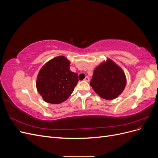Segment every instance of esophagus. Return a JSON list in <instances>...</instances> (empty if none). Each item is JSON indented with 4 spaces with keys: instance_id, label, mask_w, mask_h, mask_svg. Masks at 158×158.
<instances>
[{
    "instance_id": "esophagus-1",
    "label": "esophagus",
    "mask_w": 158,
    "mask_h": 158,
    "mask_svg": "<svg viewBox=\"0 0 158 158\" xmlns=\"http://www.w3.org/2000/svg\"><path fill=\"white\" fill-rule=\"evenodd\" d=\"M89 78L88 76H86V77L84 78V81H85V82H89Z\"/></svg>"
}]
</instances>
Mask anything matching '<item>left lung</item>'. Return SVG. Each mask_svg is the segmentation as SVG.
I'll return each mask as SVG.
<instances>
[{
	"mask_svg": "<svg viewBox=\"0 0 158 158\" xmlns=\"http://www.w3.org/2000/svg\"><path fill=\"white\" fill-rule=\"evenodd\" d=\"M126 84L125 73L111 59H107L95 69L90 82L94 92L107 100L114 99L121 95Z\"/></svg>",
	"mask_w": 158,
	"mask_h": 158,
	"instance_id": "8db88e82",
	"label": "left lung"
}]
</instances>
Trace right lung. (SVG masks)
Listing matches in <instances>:
<instances>
[{
  "instance_id": "right-lung-1",
  "label": "right lung",
  "mask_w": 158,
  "mask_h": 158,
  "mask_svg": "<svg viewBox=\"0 0 158 158\" xmlns=\"http://www.w3.org/2000/svg\"><path fill=\"white\" fill-rule=\"evenodd\" d=\"M70 60L64 56L51 59L37 74L36 88L45 102L59 104L66 101L78 82V74L70 70Z\"/></svg>"
}]
</instances>
